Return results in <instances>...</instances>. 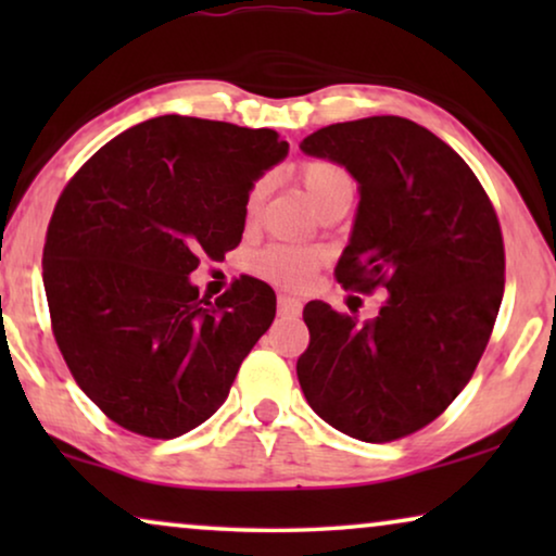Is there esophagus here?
Masks as SVG:
<instances>
[{"label": "esophagus", "mask_w": 556, "mask_h": 556, "mask_svg": "<svg viewBox=\"0 0 556 556\" xmlns=\"http://www.w3.org/2000/svg\"><path fill=\"white\" fill-rule=\"evenodd\" d=\"M301 301L299 299H291V295H278V314L280 316H288V318H295L301 314Z\"/></svg>", "instance_id": "obj_1"}]
</instances>
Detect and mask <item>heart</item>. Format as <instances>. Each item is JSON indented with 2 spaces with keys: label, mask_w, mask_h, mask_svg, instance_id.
<instances>
[{
  "label": "heart",
  "mask_w": 556,
  "mask_h": 556,
  "mask_svg": "<svg viewBox=\"0 0 556 556\" xmlns=\"http://www.w3.org/2000/svg\"><path fill=\"white\" fill-rule=\"evenodd\" d=\"M301 185L306 189L308 200L314 202V207H321L324 202L333 200L341 194H354V179L344 166L337 162H326V159H311L299 166ZM265 197V181L250 189L245 200V217L253 219L261 210V202ZM318 257L316 250L299 248V245H268L253 257V270L257 276L270 280V283L286 286V288H299L311 278V273L316 270Z\"/></svg>",
  "instance_id": "obj_1"
}]
</instances>
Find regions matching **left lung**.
I'll return each instance as SVG.
<instances>
[{
	"mask_svg": "<svg viewBox=\"0 0 556 556\" xmlns=\"http://www.w3.org/2000/svg\"><path fill=\"white\" fill-rule=\"evenodd\" d=\"M301 151L341 164L359 189L339 283L387 291L369 324L306 303L301 390L331 428L390 443L435 420L489 344L504 299L496 212L470 166L407 118L331 124Z\"/></svg>",
	"mask_w": 556,
	"mask_h": 556,
	"instance_id": "8db88e82",
	"label": "left lung"
}]
</instances>
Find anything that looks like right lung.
<instances>
[{
  "instance_id": "right-lung-1",
  "label": "right lung",
  "mask_w": 556,
  "mask_h": 556,
  "mask_svg": "<svg viewBox=\"0 0 556 556\" xmlns=\"http://www.w3.org/2000/svg\"><path fill=\"white\" fill-rule=\"evenodd\" d=\"M286 154L270 128L159 116L105 143L60 194L42 253L52 333L121 428L169 440L202 425L270 329L263 280L212 303L189 273L238 245L250 189Z\"/></svg>"
}]
</instances>
